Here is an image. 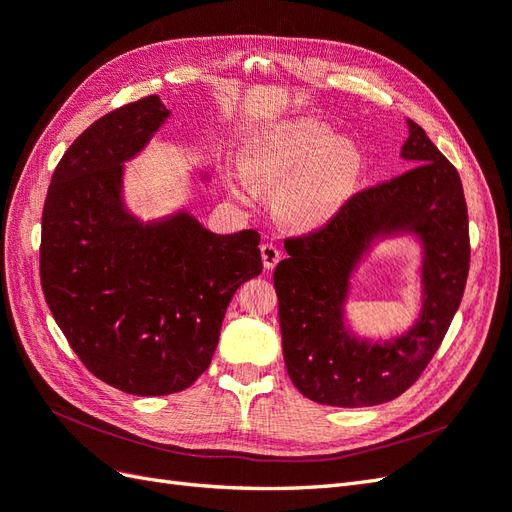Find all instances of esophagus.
I'll return each instance as SVG.
<instances>
[{"label": "esophagus", "instance_id": "obj_1", "mask_svg": "<svg viewBox=\"0 0 512 512\" xmlns=\"http://www.w3.org/2000/svg\"><path fill=\"white\" fill-rule=\"evenodd\" d=\"M261 259H263V268H266V270L276 268V263H278V259H280L278 246L272 244V242H263V244H261Z\"/></svg>", "mask_w": 512, "mask_h": 512}]
</instances>
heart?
Wrapping results in <instances>:
<instances>
[{"instance_id":"b5f03b06","label":"heart","mask_w":512,"mask_h":512,"mask_svg":"<svg viewBox=\"0 0 512 512\" xmlns=\"http://www.w3.org/2000/svg\"><path fill=\"white\" fill-rule=\"evenodd\" d=\"M364 170L353 140L334 136L317 121H293L263 129L242 159L244 178L232 191L246 202L255 191H274L278 221L315 229L351 200Z\"/></svg>"}]
</instances>
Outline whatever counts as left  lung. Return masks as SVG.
<instances>
[{
	"mask_svg": "<svg viewBox=\"0 0 512 512\" xmlns=\"http://www.w3.org/2000/svg\"><path fill=\"white\" fill-rule=\"evenodd\" d=\"M402 157L412 168L361 189L325 225L285 238L274 270L289 378L325 406H376L395 400L430 364L459 308L470 268L468 206L453 163L408 119ZM408 228L422 236L424 312L387 345L355 341L341 323L348 276L369 240Z\"/></svg>",
	"mask_w": 512,
	"mask_h": 512,
	"instance_id": "left-lung-1",
	"label": "left lung"
}]
</instances>
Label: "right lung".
Returning a JSON list of instances; mask_svg holds the SVG:
<instances>
[{"label": "right lung", "mask_w": 512, "mask_h": 512, "mask_svg": "<svg viewBox=\"0 0 512 512\" xmlns=\"http://www.w3.org/2000/svg\"><path fill=\"white\" fill-rule=\"evenodd\" d=\"M157 95L104 114L65 151L42 210L40 280L85 368L131 395H170L210 366L225 310L263 263L259 234L219 236L187 212L142 225L123 161L166 121Z\"/></svg>", "instance_id": "right-lung-1"}]
</instances>
